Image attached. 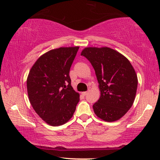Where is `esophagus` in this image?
I'll list each match as a JSON object with an SVG mask.
<instances>
[{"instance_id":"esophagus-1","label":"esophagus","mask_w":160,"mask_h":160,"mask_svg":"<svg viewBox=\"0 0 160 160\" xmlns=\"http://www.w3.org/2000/svg\"><path fill=\"white\" fill-rule=\"evenodd\" d=\"M82 95H86L88 94V92H82Z\"/></svg>"}]
</instances>
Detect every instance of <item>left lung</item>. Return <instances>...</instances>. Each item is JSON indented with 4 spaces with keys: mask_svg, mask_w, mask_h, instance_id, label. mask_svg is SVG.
I'll return each mask as SVG.
<instances>
[{
    "mask_svg": "<svg viewBox=\"0 0 160 160\" xmlns=\"http://www.w3.org/2000/svg\"><path fill=\"white\" fill-rule=\"evenodd\" d=\"M81 55L93 67L101 96L94 113L107 122L118 121L131 108L137 93L138 79L133 66L123 54L109 47H86Z\"/></svg>",
    "mask_w": 160,
    "mask_h": 160,
    "instance_id": "8db88e82",
    "label": "left lung"
}]
</instances>
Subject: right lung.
Instances as JSON below:
<instances>
[{
    "label": "right lung",
    "instance_id": "add662e5",
    "mask_svg": "<svg viewBox=\"0 0 160 160\" xmlns=\"http://www.w3.org/2000/svg\"><path fill=\"white\" fill-rule=\"evenodd\" d=\"M78 49L79 47H69L50 50L39 57L28 73L30 103L49 125L68 122L80 101V94L74 90L69 75Z\"/></svg>",
    "mask_w": 160,
    "mask_h": 160
}]
</instances>
